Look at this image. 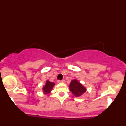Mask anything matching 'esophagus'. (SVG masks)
I'll list each match as a JSON object with an SVG mask.
<instances>
[{
	"instance_id": "esophagus-1",
	"label": "esophagus",
	"mask_w": 126,
	"mask_h": 126,
	"mask_svg": "<svg viewBox=\"0 0 126 126\" xmlns=\"http://www.w3.org/2000/svg\"><path fill=\"white\" fill-rule=\"evenodd\" d=\"M65 81L64 80H58V83H64V82Z\"/></svg>"
}]
</instances>
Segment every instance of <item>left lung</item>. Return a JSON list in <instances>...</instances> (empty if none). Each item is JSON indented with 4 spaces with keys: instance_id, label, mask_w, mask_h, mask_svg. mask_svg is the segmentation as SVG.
<instances>
[{
    "instance_id": "left-lung-1",
    "label": "left lung",
    "mask_w": 126,
    "mask_h": 126,
    "mask_svg": "<svg viewBox=\"0 0 126 126\" xmlns=\"http://www.w3.org/2000/svg\"><path fill=\"white\" fill-rule=\"evenodd\" d=\"M70 91L75 97H80L86 92V89L76 79L71 81L69 85Z\"/></svg>"
}]
</instances>
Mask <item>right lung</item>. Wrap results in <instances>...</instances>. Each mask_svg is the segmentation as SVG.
<instances>
[{
    "label": "right lung",
    "mask_w": 126,
    "mask_h": 126,
    "mask_svg": "<svg viewBox=\"0 0 126 126\" xmlns=\"http://www.w3.org/2000/svg\"><path fill=\"white\" fill-rule=\"evenodd\" d=\"M54 85L55 84H54V83H52V82L49 81V80H47L45 85L43 87L42 90L43 91V93L46 94H49L51 91L52 89H53Z\"/></svg>",
    "instance_id": "add662e5"
}]
</instances>
